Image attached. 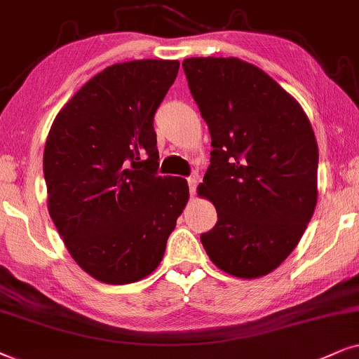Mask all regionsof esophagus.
Instances as JSON below:
<instances>
[{
	"label": "esophagus",
	"mask_w": 359,
	"mask_h": 359,
	"mask_svg": "<svg viewBox=\"0 0 359 359\" xmlns=\"http://www.w3.org/2000/svg\"><path fill=\"white\" fill-rule=\"evenodd\" d=\"M187 182H189V190H190V195H194L195 194V190H197V182H198V177L195 175V174H192L187 179Z\"/></svg>",
	"instance_id": "34e87169"
}]
</instances>
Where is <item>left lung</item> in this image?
Returning a JSON list of instances; mask_svg holds the SVG:
<instances>
[{
    "label": "left lung",
    "mask_w": 359,
    "mask_h": 359,
    "mask_svg": "<svg viewBox=\"0 0 359 359\" xmlns=\"http://www.w3.org/2000/svg\"><path fill=\"white\" fill-rule=\"evenodd\" d=\"M182 67L213 147L198 194L215 205L218 222L200 240L228 274H269L297 246L317 205L312 124L252 64L192 57Z\"/></svg>",
    "instance_id": "8db88e82"
}]
</instances>
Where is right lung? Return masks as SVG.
Returning <instances> with one entry per match:
<instances>
[{
    "label": "right lung",
    "mask_w": 359,
    "mask_h": 359,
    "mask_svg": "<svg viewBox=\"0 0 359 359\" xmlns=\"http://www.w3.org/2000/svg\"><path fill=\"white\" fill-rule=\"evenodd\" d=\"M177 60L109 65L69 100L46 141L49 213L76 264L107 284L149 276L189 200L159 175L154 114Z\"/></svg>",
    "instance_id": "add662e5"
}]
</instances>
